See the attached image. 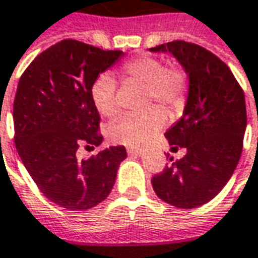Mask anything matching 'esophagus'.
<instances>
[{
    "mask_svg": "<svg viewBox=\"0 0 258 258\" xmlns=\"http://www.w3.org/2000/svg\"><path fill=\"white\" fill-rule=\"evenodd\" d=\"M127 153H128L130 156H139V155L143 153V150L139 149V147H127Z\"/></svg>",
    "mask_w": 258,
    "mask_h": 258,
    "instance_id": "1",
    "label": "esophagus"
}]
</instances>
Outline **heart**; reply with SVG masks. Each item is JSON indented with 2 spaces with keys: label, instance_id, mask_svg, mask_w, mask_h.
I'll list each match as a JSON object with an SVG mask.
<instances>
[{
  "label": "heart",
  "instance_id": "obj_1",
  "mask_svg": "<svg viewBox=\"0 0 258 258\" xmlns=\"http://www.w3.org/2000/svg\"><path fill=\"white\" fill-rule=\"evenodd\" d=\"M121 74L125 80H133L146 87V106L155 102L171 114L182 109L188 92V76L182 67H165L159 58L137 56L122 64ZM90 100L100 115L114 116L116 114V82L109 73H102L93 80ZM165 124L166 115L158 108H150L139 114L118 116L108 127V137L114 143L133 147L144 146L156 137Z\"/></svg>",
  "mask_w": 258,
  "mask_h": 258
}]
</instances>
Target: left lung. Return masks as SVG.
Listing matches in <instances>:
<instances>
[{"instance_id": "left-lung-1", "label": "left lung", "mask_w": 258, "mask_h": 258, "mask_svg": "<svg viewBox=\"0 0 258 258\" xmlns=\"http://www.w3.org/2000/svg\"><path fill=\"white\" fill-rule=\"evenodd\" d=\"M150 51L172 53L189 80L184 114L165 133L172 150L185 147L187 155L155 175L152 185L168 205L194 209L219 194L241 158L244 92L229 67L200 45L174 40Z\"/></svg>"}]
</instances>
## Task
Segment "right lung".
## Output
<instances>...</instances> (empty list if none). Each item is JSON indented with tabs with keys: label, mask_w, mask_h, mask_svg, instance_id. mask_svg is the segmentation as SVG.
Returning <instances> with one entry per match:
<instances>
[{
	"label": "right lung",
	"mask_w": 258,
	"mask_h": 258,
	"mask_svg": "<svg viewBox=\"0 0 258 258\" xmlns=\"http://www.w3.org/2000/svg\"><path fill=\"white\" fill-rule=\"evenodd\" d=\"M124 55L64 39L39 53L26 69L14 98V142L29 175L52 203L87 210L114 187L124 146L79 160V146H99L100 116L90 100V86Z\"/></svg>",
	"instance_id": "add662e5"
}]
</instances>
